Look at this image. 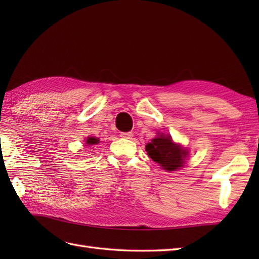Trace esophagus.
<instances>
[{"instance_id":"1","label":"esophagus","mask_w":259,"mask_h":259,"mask_svg":"<svg viewBox=\"0 0 259 259\" xmlns=\"http://www.w3.org/2000/svg\"><path fill=\"white\" fill-rule=\"evenodd\" d=\"M120 137H121V138H123V139H131L134 137V135L131 133H121Z\"/></svg>"}]
</instances>
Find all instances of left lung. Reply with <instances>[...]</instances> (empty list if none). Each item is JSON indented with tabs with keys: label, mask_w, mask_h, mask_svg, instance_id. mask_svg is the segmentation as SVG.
Returning a JSON list of instances; mask_svg holds the SVG:
<instances>
[{
	"label": "left lung",
	"mask_w": 259,
	"mask_h": 259,
	"mask_svg": "<svg viewBox=\"0 0 259 259\" xmlns=\"http://www.w3.org/2000/svg\"><path fill=\"white\" fill-rule=\"evenodd\" d=\"M146 151L153 161L167 171H176L184 167L189 153L180 145L175 144L169 135L162 134L146 145Z\"/></svg>",
	"instance_id": "8db88e82"
}]
</instances>
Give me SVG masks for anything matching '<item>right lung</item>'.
Listing matches in <instances>:
<instances>
[{"mask_svg": "<svg viewBox=\"0 0 259 259\" xmlns=\"http://www.w3.org/2000/svg\"><path fill=\"white\" fill-rule=\"evenodd\" d=\"M85 144L88 146H92V145H97L99 144V139L96 138V137H88L85 140Z\"/></svg>", "mask_w": 259, "mask_h": 259, "instance_id": "obj_1", "label": "right lung"}]
</instances>
